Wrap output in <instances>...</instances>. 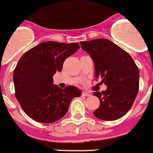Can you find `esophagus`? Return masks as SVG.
Listing matches in <instances>:
<instances>
[{"instance_id": "esophagus-1", "label": "esophagus", "mask_w": 153, "mask_h": 153, "mask_svg": "<svg viewBox=\"0 0 153 153\" xmlns=\"http://www.w3.org/2000/svg\"><path fill=\"white\" fill-rule=\"evenodd\" d=\"M82 95L85 97H90L91 96V94L90 92L87 91H84L82 92Z\"/></svg>"}]
</instances>
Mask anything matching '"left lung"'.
Wrapping results in <instances>:
<instances>
[{
  "mask_svg": "<svg viewBox=\"0 0 153 153\" xmlns=\"http://www.w3.org/2000/svg\"><path fill=\"white\" fill-rule=\"evenodd\" d=\"M81 48L94 63L95 77L107 86L104 91H95L100 105L94 115L102 120H115L130 110L139 88V69L131 55L109 40L81 41Z\"/></svg>",
  "mask_w": 153,
  "mask_h": 153,
  "instance_id": "1",
  "label": "left lung"
}]
</instances>
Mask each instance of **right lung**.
<instances>
[{
	"mask_svg": "<svg viewBox=\"0 0 153 153\" xmlns=\"http://www.w3.org/2000/svg\"><path fill=\"white\" fill-rule=\"evenodd\" d=\"M79 48V44L45 41L26 51L14 70L16 97L30 118L51 123L62 118L72 99L81 95L74 86L62 89L53 84V75L60 72L65 59Z\"/></svg>",
	"mask_w": 153,
	"mask_h": 153,
	"instance_id": "obj_1",
	"label": "right lung"
}]
</instances>
